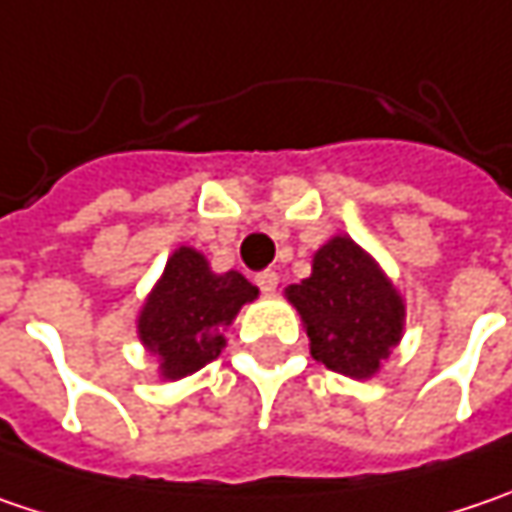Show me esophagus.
I'll use <instances>...</instances> for the list:
<instances>
[{
  "mask_svg": "<svg viewBox=\"0 0 512 512\" xmlns=\"http://www.w3.org/2000/svg\"><path fill=\"white\" fill-rule=\"evenodd\" d=\"M255 284L260 286V292L272 295V292L278 289V272H272V269H266V272H257Z\"/></svg>",
  "mask_w": 512,
  "mask_h": 512,
  "instance_id": "34e87169",
  "label": "esophagus"
}]
</instances>
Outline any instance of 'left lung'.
<instances>
[{"instance_id": "1", "label": "left lung", "mask_w": 512, "mask_h": 512, "mask_svg": "<svg viewBox=\"0 0 512 512\" xmlns=\"http://www.w3.org/2000/svg\"><path fill=\"white\" fill-rule=\"evenodd\" d=\"M286 298L307 327L313 359L336 374L374 376L403 339V295L345 234L318 249L313 275L289 286Z\"/></svg>"}]
</instances>
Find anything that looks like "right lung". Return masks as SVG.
Segmentation results:
<instances>
[{"instance_id":"1","label":"right lung","mask_w":512,"mask_h":512,"mask_svg":"<svg viewBox=\"0 0 512 512\" xmlns=\"http://www.w3.org/2000/svg\"><path fill=\"white\" fill-rule=\"evenodd\" d=\"M257 286L240 272H211L205 255L179 246L138 316V339L165 379H182L205 368L226 347V330L243 304L255 301Z\"/></svg>"}]
</instances>
